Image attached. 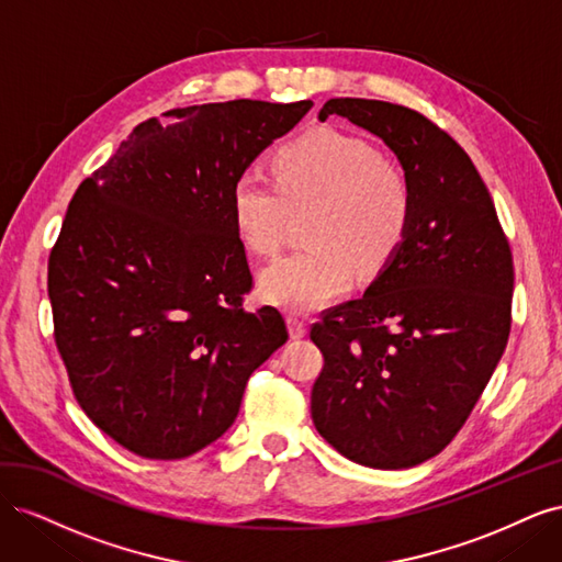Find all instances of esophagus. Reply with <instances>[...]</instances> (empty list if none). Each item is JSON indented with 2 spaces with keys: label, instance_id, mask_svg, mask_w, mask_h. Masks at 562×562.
Masks as SVG:
<instances>
[{
  "label": "esophagus",
  "instance_id": "1",
  "mask_svg": "<svg viewBox=\"0 0 562 562\" xmlns=\"http://www.w3.org/2000/svg\"><path fill=\"white\" fill-rule=\"evenodd\" d=\"M288 333H291L293 339H300V337H304V333H307V323H304L300 316L291 314L288 316Z\"/></svg>",
  "mask_w": 562,
  "mask_h": 562
}]
</instances>
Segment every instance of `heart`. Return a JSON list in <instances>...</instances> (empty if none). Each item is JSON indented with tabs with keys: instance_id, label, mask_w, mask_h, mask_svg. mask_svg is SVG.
Returning <instances> with one entry per match:
<instances>
[{
	"instance_id": "heart-1",
	"label": "heart",
	"mask_w": 562,
	"mask_h": 562,
	"mask_svg": "<svg viewBox=\"0 0 562 562\" xmlns=\"http://www.w3.org/2000/svg\"><path fill=\"white\" fill-rule=\"evenodd\" d=\"M271 184L246 171L232 184L234 227L258 255L277 252L291 211L314 206L307 220L312 246L271 262L262 295L291 312H312L342 295L356 267L382 269L405 241L415 194L405 171L361 135L314 128L283 143L271 159Z\"/></svg>"
}]
</instances>
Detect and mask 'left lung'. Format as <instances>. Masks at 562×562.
Instances as JSON below:
<instances>
[{"label": "left lung", "instance_id": "left-lung-1", "mask_svg": "<svg viewBox=\"0 0 562 562\" xmlns=\"http://www.w3.org/2000/svg\"><path fill=\"white\" fill-rule=\"evenodd\" d=\"M394 149L413 184L405 241L359 300L321 312L316 431L356 464L427 462L464 427L512 333L514 255L467 151L417 110L333 98Z\"/></svg>", "mask_w": 562, "mask_h": 562}]
</instances>
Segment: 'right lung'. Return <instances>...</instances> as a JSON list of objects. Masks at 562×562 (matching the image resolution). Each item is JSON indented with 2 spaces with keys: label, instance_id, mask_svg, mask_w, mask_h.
Listing matches in <instances>:
<instances>
[{
  "label": "right lung",
  "instance_id": "1",
  "mask_svg": "<svg viewBox=\"0 0 562 562\" xmlns=\"http://www.w3.org/2000/svg\"><path fill=\"white\" fill-rule=\"evenodd\" d=\"M312 100H229L138 124L83 180L48 255L54 339L81 411L119 446L182 459L223 436L285 339L252 291L232 184Z\"/></svg>",
  "mask_w": 562,
  "mask_h": 562
}]
</instances>
